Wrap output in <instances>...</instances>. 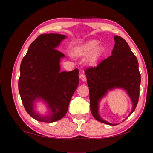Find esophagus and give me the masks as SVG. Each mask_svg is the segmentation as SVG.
<instances>
[{
  "label": "esophagus",
  "mask_w": 153,
  "mask_h": 153,
  "mask_svg": "<svg viewBox=\"0 0 153 153\" xmlns=\"http://www.w3.org/2000/svg\"><path fill=\"white\" fill-rule=\"evenodd\" d=\"M79 77L81 78V79L83 81H87V77H86V75H85V74H80Z\"/></svg>",
  "instance_id": "obj_1"
}]
</instances>
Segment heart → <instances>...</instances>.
Masks as SVG:
<instances>
[{
    "label": "heart",
    "instance_id": "1",
    "mask_svg": "<svg viewBox=\"0 0 153 153\" xmlns=\"http://www.w3.org/2000/svg\"><path fill=\"white\" fill-rule=\"evenodd\" d=\"M98 42L97 40H90L85 42L76 47L74 50V53L77 56H85L91 53L87 62L89 65H94L105 52V48L103 46H97Z\"/></svg>",
    "mask_w": 153,
    "mask_h": 153
}]
</instances>
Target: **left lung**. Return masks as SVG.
<instances>
[{"label": "left lung", "instance_id": "left-lung-1", "mask_svg": "<svg viewBox=\"0 0 153 153\" xmlns=\"http://www.w3.org/2000/svg\"><path fill=\"white\" fill-rule=\"evenodd\" d=\"M115 45L111 56L101 61L96 66L85 70L89 87L91 111L94 117L107 125H114L103 120L98 114V103L108 90L122 88L126 90L132 102L130 116L138 102L141 75L138 62L122 37H114Z\"/></svg>", "mask_w": 153, "mask_h": 153}]
</instances>
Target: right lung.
Here are the masks:
<instances>
[{
	"mask_svg": "<svg viewBox=\"0 0 153 153\" xmlns=\"http://www.w3.org/2000/svg\"><path fill=\"white\" fill-rule=\"evenodd\" d=\"M61 34H41L30 45L20 66L18 87L25 110L33 118L51 123L67 112L70 101L79 83V71L60 72L61 58L65 56L56 49L65 38ZM42 99L48 104V115H39L33 102Z\"/></svg>",
	"mask_w": 153,
	"mask_h": 153,
	"instance_id": "add662e5",
	"label": "right lung"
}]
</instances>
